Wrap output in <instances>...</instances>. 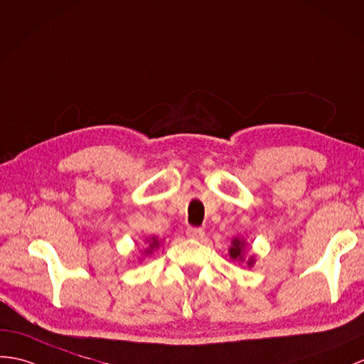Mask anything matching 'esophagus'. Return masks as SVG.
<instances>
[{
	"label": "esophagus",
	"mask_w": 364,
	"mask_h": 364,
	"mask_svg": "<svg viewBox=\"0 0 364 364\" xmlns=\"http://www.w3.org/2000/svg\"><path fill=\"white\" fill-rule=\"evenodd\" d=\"M186 235H188L189 239L200 240V239L205 237V231H203L201 228H188V231H186Z\"/></svg>",
	"instance_id": "obj_1"
}]
</instances>
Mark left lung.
Instances as JSON below:
<instances>
[{"instance_id": "8db88e82", "label": "left lung", "mask_w": 364, "mask_h": 364, "mask_svg": "<svg viewBox=\"0 0 364 364\" xmlns=\"http://www.w3.org/2000/svg\"><path fill=\"white\" fill-rule=\"evenodd\" d=\"M230 252V257L237 262H245L248 267H252L256 264V256H247V242L240 237H234L231 240V247L228 250Z\"/></svg>"}]
</instances>
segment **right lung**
I'll return each mask as SVG.
<instances>
[{"instance_id":"obj_1","label":"right lung","mask_w":364,"mask_h":364,"mask_svg":"<svg viewBox=\"0 0 364 364\" xmlns=\"http://www.w3.org/2000/svg\"><path fill=\"white\" fill-rule=\"evenodd\" d=\"M146 245H147V247L141 251V255H142L141 260L144 257L154 255V251H156L159 248V240H158V237H155V235H151V237L146 239Z\"/></svg>"}]
</instances>
